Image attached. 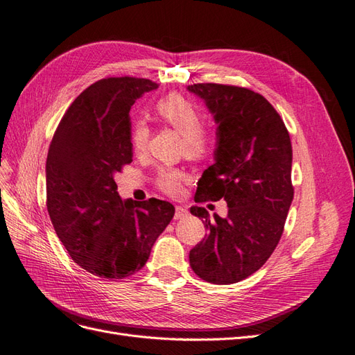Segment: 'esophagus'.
<instances>
[{
	"instance_id": "1",
	"label": "esophagus",
	"mask_w": 355,
	"mask_h": 355,
	"mask_svg": "<svg viewBox=\"0 0 355 355\" xmlns=\"http://www.w3.org/2000/svg\"><path fill=\"white\" fill-rule=\"evenodd\" d=\"M187 215H189V211H187L184 207H177V208H175V215H174L175 220L184 218V216H187Z\"/></svg>"
}]
</instances>
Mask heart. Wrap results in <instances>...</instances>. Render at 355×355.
Segmentation results:
<instances>
[{"instance_id": "obj_1", "label": "heart", "mask_w": 355, "mask_h": 355, "mask_svg": "<svg viewBox=\"0 0 355 355\" xmlns=\"http://www.w3.org/2000/svg\"><path fill=\"white\" fill-rule=\"evenodd\" d=\"M161 118L177 130L184 139L186 153L191 157L208 155L211 141L208 135L202 132V115L191 101L180 96H171L157 105ZM148 139V127L144 121H139L132 128L131 143L135 152H141ZM184 171L175 168H164L157 174V186L169 194H178L181 184L186 181Z\"/></svg>"}]
</instances>
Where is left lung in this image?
I'll return each instance as SVG.
<instances>
[{
  "label": "left lung",
  "instance_id": "1",
  "mask_svg": "<svg viewBox=\"0 0 355 355\" xmlns=\"http://www.w3.org/2000/svg\"><path fill=\"white\" fill-rule=\"evenodd\" d=\"M216 123L214 164L205 169L196 202H227L225 218L191 207L208 234L190 250V267L214 284H232L266 264L283 233L293 200L292 144L270 103L248 88L221 84L187 87Z\"/></svg>",
  "mask_w": 355,
  "mask_h": 355
}]
</instances>
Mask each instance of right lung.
I'll use <instances>...</instances> for the list:
<instances>
[{
    "mask_svg": "<svg viewBox=\"0 0 355 355\" xmlns=\"http://www.w3.org/2000/svg\"><path fill=\"white\" fill-rule=\"evenodd\" d=\"M157 85L107 78L66 110L49 148L47 209L60 242L79 267L101 279L143 268L175 208L169 202L123 200L115 174L132 162L130 110Z\"/></svg>",
    "mask_w": 355,
    "mask_h": 355,
    "instance_id": "right-lung-1",
    "label": "right lung"
}]
</instances>
